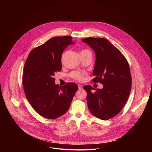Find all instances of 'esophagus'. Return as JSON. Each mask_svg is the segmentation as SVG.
I'll list each match as a JSON object with an SVG mask.
<instances>
[{
	"label": "esophagus",
	"instance_id": "34e87169",
	"mask_svg": "<svg viewBox=\"0 0 152 152\" xmlns=\"http://www.w3.org/2000/svg\"><path fill=\"white\" fill-rule=\"evenodd\" d=\"M78 88L79 89H82L83 88V86L82 85H80V84H78Z\"/></svg>",
	"mask_w": 152,
	"mask_h": 152
}]
</instances>
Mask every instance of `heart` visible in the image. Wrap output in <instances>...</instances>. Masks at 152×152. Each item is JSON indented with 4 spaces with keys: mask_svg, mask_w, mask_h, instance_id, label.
I'll list each match as a JSON object with an SVG mask.
<instances>
[{
    "mask_svg": "<svg viewBox=\"0 0 152 152\" xmlns=\"http://www.w3.org/2000/svg\"><path fill=\"white\" fill-rule=\"evenodd\" d=\"M86 51H89L87 49H83L80 51V53H82V52H86ZM64 54L62 55V59H63L64 58ZM70 77H72L73 79L76 80H78V81H81L83 80V76H84V73L83 72H73L70 73Z\"/></svg>",
    "mask_w": 152,
    "mask_h": 152,
    "instance_id": "1",
    "label": "heart"
}]
</instances>
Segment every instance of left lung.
Wrapping results in <instances>:
<instances>
[{"label":"left lung","mask_w":152,"mask_h":152,"mask_svg":"<svg viewBox=\"0 0 152 152\" xmlns=\"http://www.w3.org/2000/svg\"><path fill=\"white\" fill-rule=\"evenodd\" d=\"M82 41L96 53L93 74L95 77L92 81L103 85L102 89L90 85L83 87L87 93L88 109L98 118L109 120L121 111L131 92L132 77L129 63L122 53L105 38L88 37Z\"/></svg>","instance_id":"1"}]
</instances>
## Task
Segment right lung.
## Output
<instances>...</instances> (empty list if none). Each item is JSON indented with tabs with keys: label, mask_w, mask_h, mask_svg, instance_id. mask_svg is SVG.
<instances>
[{
	"label": "right lung",
	"mask_w": 152,
	"mask_h": 152,
	"mask_svg": "<svg viewBox=\"0 0 152 152\" xmlns=\"http://www.w3.org/2000/svg\"><path fill=\"white\" fill-rule=\"evenodd\" d=\"M73 44L70 36L55 37L30 52L25 62L22 82L27 99L41 116L55 119L69 110L77 85H55V73L62 69V52Z\"/></svg>",
	"instance_id": "1"
}]
</instances>
